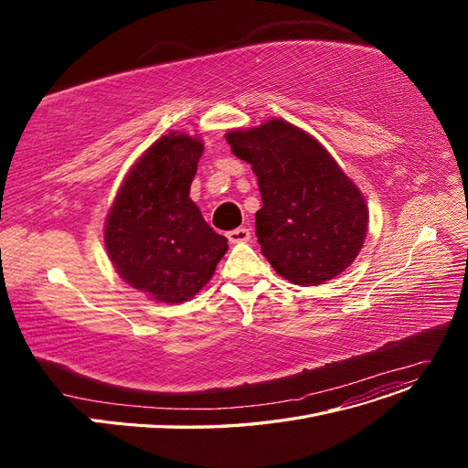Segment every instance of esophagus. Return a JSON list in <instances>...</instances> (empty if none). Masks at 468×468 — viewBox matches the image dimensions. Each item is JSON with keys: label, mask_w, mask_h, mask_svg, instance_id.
Segmentation results:
<instances>
[{"label": "esophagus", "mask_w": 468, "mask_h": 468, "mask_svg": "<svg viewBox=\"0 0 468 468\" xmlns=\"http://www.w3.org/2000/svg\"><path fill=\"white\" fill-rule=\"evenodd\" d=\"M250 231L247 228H237L233 231L228 233V239L231 244H239V242H249L250 240Z\"/></svg>", "instance_id": "34e87169"}]
</instances>
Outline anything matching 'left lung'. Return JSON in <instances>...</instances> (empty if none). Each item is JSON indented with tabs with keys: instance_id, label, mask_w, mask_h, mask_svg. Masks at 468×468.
<instances>
[{
	"instance_id": "obj_1",
	"label": "left lung",
	"mask_w": 468,
	"mask_h": 468,
	"mask_svg": "<svg viewBox=\"0 0 468 468\" xmlns=\"http://www.w3.org/2000/svg\"><path fill=\"white\" fill-rule=\"evenodd\" d=\"M228 142L258 176L256 237L275 271L302 286L346 271L362 249L367 208L324 147L281 119L231 131Z\"/></svg>"
}]
</instances>
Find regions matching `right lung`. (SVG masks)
<instances>
[{
	"label": "right lung",
	"mask_w": 468,
	"mask_h": 468,
	"mask_svg": "<svg viewBox=\"0 0 468 468\" xmlns=\"http://www.w3.org/2000/svg\"><path fill=\"white\" fill-rule=\"evenodd\" d=\"M203 144L186 134L157 140L122 182L106 221L117 273L163 303L195 296L228 250L189 199Z\"/></svg>",
	"instance_id": "obj_1"
}]
</instances>
